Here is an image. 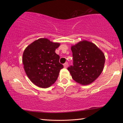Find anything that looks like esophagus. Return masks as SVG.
<instances>
[{
	"instance_id": "esophagus-1",
	"label": "esophagus",
	"mask_w": 123,
	"mask_h": 123,
	"mask_svg": "<svg viewBox=\"0 0 123 123\" xmlns=\"http://www.w3.org/2000/svg\"><path fill=\"white\" fill-rule=\"evenodd\" d=\"M63 66H64V68H67V67H68V62H66L65 63H64Z\"/></svg>"
}]
</instances>
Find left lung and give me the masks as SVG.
Listing matches in <instances>:
<instances>
[{
  "mask_svg": "<svg viewBox=\"0 0 123 123\" xmlns=\"http://www.w3.org/2000/svg\"><path fill=\"white\" fill-rule=\"evenodd\" d=\"M73 66L68 70L73 79L82 85L94 82L103 72L105 55L96 45L84 40L72 45Z\"/></svg>",
  "mask_w": 123,
  "mask_h": 123,
  "instance_id": "left-lung-1",
  "label": "left lung"
}]
</instances>
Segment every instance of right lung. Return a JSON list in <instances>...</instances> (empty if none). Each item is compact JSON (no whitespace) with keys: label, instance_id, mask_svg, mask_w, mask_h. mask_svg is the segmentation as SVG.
<instances>
[{"label":"right lung","instance_id":"right-lung-1","mask_svg":"<svg viewBox=\"0 0 123 123\" xmlns=\"http://www.w3.org/2000/svg\"><path fill=\"white\" fill-rule=\"evenodd\" d=\"M59 43L47 38H39L24 50L22 61L26 74L33 84L41 88H48L56 81L63 66L55 50Z\"/></svg>","mask_w":123,"mask_h":123}]
</instances>
